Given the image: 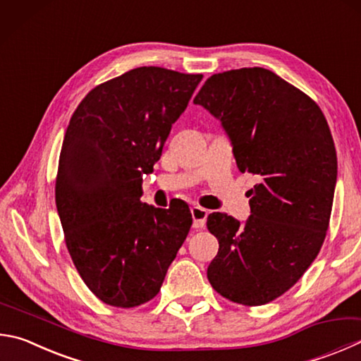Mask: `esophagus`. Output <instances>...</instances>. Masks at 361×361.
Wrapping results in <instances>:
<instances>
[{
  "label": "esophagus",
  "instance_id": "esophagus-1",
  "mask_svg": "<svg viewBox=\"0 0 361 361\" xmlns=\"http://www.w3.org/2000/svg\"><path fill=\"white\" fill-rule=\"evenodd\" d=\"M191 214H192V226L195 228H202L205 227V222H207V216H208V209L202 208V207H192L191 208Z\"/></svg>",
  "mask_w": 361,
  "mask_h": 361
}]
</instances>
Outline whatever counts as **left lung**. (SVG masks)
<instances>
[{
	"instance_id": "1",
	"label": "left lung",
	"mask_w": 361,
	"mask_h": 361,
	"mask_svg": "<svg viewBox=\"0 0 361 361\" xmlns=\"http://www.w3.org/2000/svg\"><path fill=\"white\" fill-rule=\"evenodd\" d=\"M194 104L221 121L240 172L259 180L245 224L208 216L219 241L208 281L233 303H270L303 276L329 231L338 175L329 123L310 96L264 68L212 75Z\"/></svg>"
}]
</instances>
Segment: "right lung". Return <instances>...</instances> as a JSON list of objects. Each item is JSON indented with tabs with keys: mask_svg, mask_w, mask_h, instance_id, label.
<instances>
[{
	"mask_svg": "<svg viewBox=\"0 0 361 361\" xmlns=\"http://www.w3.org/2000/svg\"><path fill=\"white\" fill-rule=\"evenodd\" d=\"M202 77L137 68L97 85L71 118L56 209L78 274L106 305L134 307L154 298L188 237L189 208L142 203V181Z\"/></svg>",
	"mask_w": 361,
	"mask_h": 361,
	"instance_id": "add662e5",
	"label": "right lung"
}]
</instances>
